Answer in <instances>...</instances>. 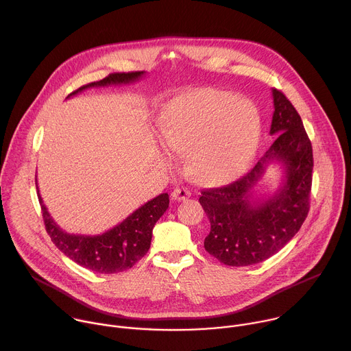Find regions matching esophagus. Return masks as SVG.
Masks as SVG:
<instances>
[{
  "label": "esophagus",
  "instance_id": "esophagus-1",
  "mask_svg": "<svg viewBox=\"0 0 351 351\" xmlns=\"http://www.w3.org/2000/svg\"><path fill=\"white\" fill-rule=\"evenodd\" d=\"M190 194H191L190 190H187L184 187H176V189H173L171 195H172V199H176V202H182V199L190 197Z\"/></svg>",
  "mask_w": 351,
  "mask_h": 351
}]
</instances>
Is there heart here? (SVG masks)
Instances as JSON below:
<instances>
[{"label": "heart", "mask_w": 351, "mask_h": 351, "mask_svg": "<svg viewBox=\"0 0 351 351\" xmlns=\"http://www.w3.org/2000/svg\"><path fill=\"white\" fill-rule=\"evenodd\" d=\"M260 112L247 98L217 88L186 93L158 119L162 144L187 153L194 176L217 183L234 178L252 160L260 136Z\"/></svg>", "instance_id": "1"}]
</instances>
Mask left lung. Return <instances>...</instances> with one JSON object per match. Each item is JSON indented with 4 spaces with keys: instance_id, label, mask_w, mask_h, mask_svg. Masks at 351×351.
Wrapping results in <instances>:
<instances>
[{
    "instance_id": "left-lung-1",
    "label": "left lung",
    "mask_w": 351,
    "mask_h": 351,
    "mask_svg": "<svg viewBox=\"0 0 351 351\" xmlns=\"http://www.w3.org/2000/svg\"><path fill=\"white\" fill-rule=\"evenodd\" d=\"M275 141L264 157L240 179L202 191L211 230L207 252L225 265L247 267L276 254L302 228L310 210L313 145L303 121L286 95L272 88ZM272 162L284 167L281 187L267 199H257L254 187Z\"/></svg>"
}]
</instances>
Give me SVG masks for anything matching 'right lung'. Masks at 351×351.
Instances as JSON below:
<instances>
[{
    "label": "right lung",
    "instance_id": "1",
    "mask_svg": "<svg viewBox=\"0 0 351 351\" xmlns=\"http://www.w3.org/2000/svg\"><path fill=\"white\" fill-rule=\"evenodd\" d=\"M144 76V72H128V73H111L103 80L93 82L79 87L71 93L66 98L82 93L91 87H107L118 84L134 83ZM36 189L37 176H36ZM38 202L43 211L44 225L47 233L58 250L75 261L77 265L87 268L98 274H118L132 268L138 260H141L149 248L153 237V229L157 221L164 215L169 207V195L162 193L148 203L137 208L126 219L103 234H73L66 233L49 215L47 207L38 191Z\"/></svg>",
    "mask_w": 351,
    "mask_h": 351
}]
</instances>
